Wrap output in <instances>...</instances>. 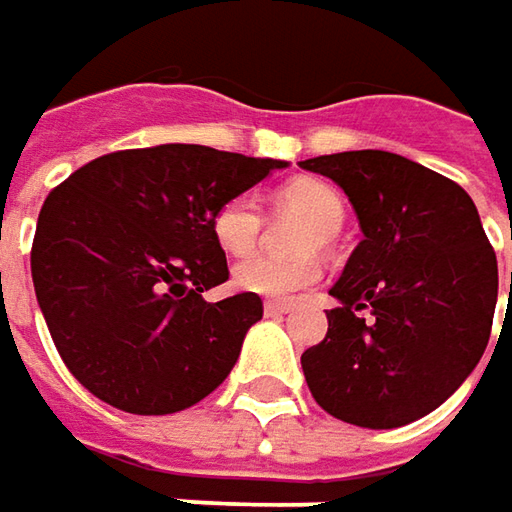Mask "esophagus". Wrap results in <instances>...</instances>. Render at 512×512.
<instances>
[{"mask_svg":"<svg viewBox=\"0 0 512 512\" xmlns=\"http://www.w3.org/2000/svg\"><path fill=\"white\" fill-rule=\"evenodd\" d=\"M287 310H290L287 302H265V316H282Z\"/></svg>","mask_w":512,"mask_h":512,"instance_id":"obj_1","label":"esophagus"}]
</instances>
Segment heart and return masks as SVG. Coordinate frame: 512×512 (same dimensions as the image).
<instances>
[{"label": "heart", "instance_id": "obj_1", "mask_svg": "<svg viewBox=\"0 0 512 512\" xmlns=\"http://www.w3.org/2000/svg\"><path fill=\"white\" fill-rule=\"evenodd\" d=\"M276 213H296L313 222L305 236V250L327 247L330 239L339 233L344 222V199L333 185L313 176L290 179L276 190ZM210 230L216 245L227 256H250L262 236H265V216L256 199L250 196H230L216 207ZM322 276V267L316 259H299V262H279L270 256H256L233 267V285L242 293H253L262 299H290L299 290L316 285Z\"/></svg>", "mask_w": 512, "mask_h": 512}]
</instances>
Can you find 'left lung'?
<instances>
[{
	"label": "left lung",
	"mask_w": 512,
	"mask_h": 512,
	"mask_svg": "<svg viewBox=\"0 0 512 512\" xmlns=\"http://www.w3.org/2000/svg\"><path fill=\"white\" fill-rule=\"evenodd\" d=\"M342 187L364 239L330 287L327 336L302 353L330 416L370 430L416 422L482 359L499 267L479 210L456 182L387 150L299 162ZM512 296V276H510Z\"/></svg>",
	"instance_id": "8db88e82"
}]
</instances>
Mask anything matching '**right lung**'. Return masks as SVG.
Masks as SVG:
<instances>
[{
    "instance_id": "1",
    "label": "right lung",
    "mask_w": 512,
    "mask_h": 512,
    "mask_svg": "<svg viewBox=\"0 0 512 512\" xmlns=\"http://www.w3.org/2000/svg\"><path fill=\"white\" fill-rule=\"evenodd\" d=\"M282 168L205 145H156L99 156L50 190L30 273L76 382L136 416L185 410L225 382L262 299L202 296L230 276L210 219Z\"/></svg>"
}]
</instances>
